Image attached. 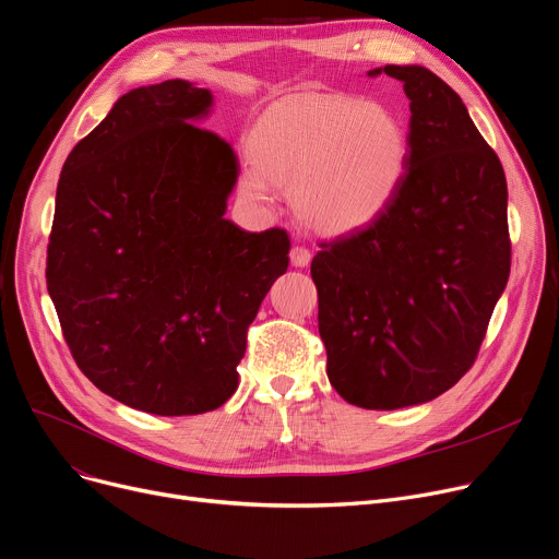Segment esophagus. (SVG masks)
<instances>
[{
    "label": "esophagus",
    "mask_w": 559,
    "mask_h": 559,
    "mask_svg": "<svg viewBox=\"0 0 559 559\" xmlns=\"http://www.w3.org/2000/svg\"><path fill=\"white\" fill-rule=\"evenodd\" d=\"M289 260H293L295 266H306L310 262V251L306 247H293V251H289Z\"/></svg>",
    "instance_id": "1"
}]
</instances>
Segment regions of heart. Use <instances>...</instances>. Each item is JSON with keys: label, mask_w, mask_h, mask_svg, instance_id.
<instances>
[{"label": "heart", "mask_w": 559, "mask_h": 559, "mask_svg": "<svg viewBox=\"0 0 559 559\" xmlns=\"http://www.w3.org/2000/svg\"><path fill=\"white\" fill-rule=\"evenodd\" d=\"M406 132L381 105L343 95H289L266 109L249 136L239 176L266 203L287 187L295 212L318 233L366 228L391 205L406 168Z\"/></svg>", "instance_id": "b5f03b06"}]
</instances>
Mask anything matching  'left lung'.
I'll return each mask as SVG.
<instances>
[{"mask_svg":"<svg viewBox=\"0 0 559 559\" xmlns=\"http://www.w3.org/2000/svg\"><path fill=\"white\" fill-rule=\"evenodd\" d=\"M411 100L406 168L372 224L320 245L326 374L345 402L393 411L443 395L477 358L512 266L507 180L466 105L423 66H383Z\"/></svg>","mask_w":559,"mask_h":559,"instance_id":"obj_1","label":"left lung"}]
</instances>
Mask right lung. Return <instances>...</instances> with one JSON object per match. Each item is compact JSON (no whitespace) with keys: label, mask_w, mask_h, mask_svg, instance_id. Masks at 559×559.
Returning <instances> with one entry per match:
<instances>
[{"label":"right lung","mask_w":559,"mask_h":559,"mask_svg":"<svg viewBox=\"0 0 559 559\" xmlns=\"http://www.w3.org/2000/svg\"><path fill=\"white\" fill-rule=\"evenodd\" d=\"M212 103L185 80L132 88L57 187L45 278L70 354L105 395L155 416L230 400L249 324L289 264L285 230L224 216L237 155L193 126Z\"/></svg>","instance_id":"add662e5"}]
</instances>
